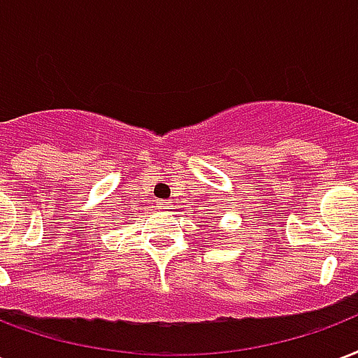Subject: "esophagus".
I'll return each mask as SVG.
<instances>
[{
	"mask_svg": "<svg viewBox=\"0 0 358 358\" xmlns=\"http://www.w3.org/2000/svg\"><path fill=\"white\" fill-rule=\"evenodd\" d=\"M161 208H167V203H161Z\"/></svg>",
	"mask_w": 358,
	"mask_h": 358,
	"instance_id": "34e87169",
	"label": "esophagus"
}]
</instances>
